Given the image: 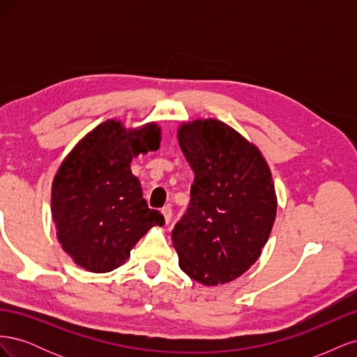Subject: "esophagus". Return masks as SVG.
<instances>
[{
  "instance_id": "obj_1",
  "label": "esophagus",
  "mask_w": 357,
  "mask_h": 357,
  "mask_svg": "<svg viewBox=\"0 0 357 357\" xmlns=\"http://www.w3.org/2000/svg\"><path fill=\"white\" fill-rule=\"evenodd\" d=\"M160 211H162V214H164L165 222L169 223V222H171V218H172V210H171V207H168V205H167V207H164Z\"/></svg>"
}]
</instances>
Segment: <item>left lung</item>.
I'll return each mask as SVG.
<instances>
[{
	"label": "left lung",
	"instance_id": "1",
	"mask_svg": "<svg viewBox=\"0 0 357 357\" xmlns=\"http://www.w3.org/2000/svg\"><path fill=\"white\" fill-rule=\"evenodd\" d=\"M178 144L195 180L172 229L178 265L205 286L244 274L268 241L277 214L271 171L259 149L215 119L183 123Z\"/></svg>",
	"mask_w": 357,
	"mask_h": 357
}]
</instances>
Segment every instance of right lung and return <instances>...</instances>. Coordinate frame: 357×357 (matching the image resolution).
I'll return each instance as SVG.
<instances>
[{
  "mask_svg": "<svg viewBox=\"0 0 357 357\" xmlns=\"http://www.w3.org/2000/svg\"><path fill=\"white\" fill-rule=\"evenodd\" d=\"M159 144L156 123L125 129L107 121L63 159L52 185V218L62 248L79 266L113 271L150 228L165 223L158 210L149 208L131 172L132 158Z\"/></svg>",
  "mask_w": 357,
  "mask_h": 357,
  "instance_id": "add662e5",
  "label": "right lung"
}]
</instances>
